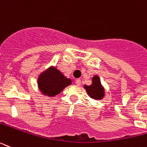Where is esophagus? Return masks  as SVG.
Segmentation results:
<instances>
[{
    "label": "esophagus",
    "mask_w": 147,
    "mask_h": 147,
    "mask_svg": "<svg viewBox=\"0 0 147 147\" xmlns=\"http://www.w3.org/2000/svg\"><path fill=\"white\" fill-rule=\"evenodd\" d=\"M75 83H76L77 86H80V85H81V80H80V79L76 80H75Z\"/></svg>",
    "instance_id": "esophagus-1"
}]
</instances>
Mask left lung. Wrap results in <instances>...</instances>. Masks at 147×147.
Here are the masks:
<instances>
[{"mask_svg":"<svg viewBox=\"0 0 147 147\" xmlns=\"http://www.w3.org/2000/svg\"><path fill=\"white\" fill-rule=\"evenodd\" d=\"M84 88H86L88 94L93 99L101 100L105 95V91L101 85L100 77L98 76H94L93 77L92 84L91 86H85Z\"/></svg>","mask_w":147,"mask_h":147,"instance_id":"obj_1","label":"left lung"}]
</instances>
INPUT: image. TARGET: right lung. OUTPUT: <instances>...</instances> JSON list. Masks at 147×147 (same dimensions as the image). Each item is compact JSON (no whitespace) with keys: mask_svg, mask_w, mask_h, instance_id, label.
<instances>
[{"mask_svg":"<svg viewBox=\"0 0 147 147\" xmlns=\"http://www.w3.org/2000/svg\"><path fill=\"white\" fill-rule=\"evenodd\" d=\"M71 84V79L66 78L56 67H51L41 73L38 79V86L43 94L54 96Z\"/></svg>","mask_w":147,"mask_h":147,"instance_id":"add662e5","label":"right lung"}]
</instances>
